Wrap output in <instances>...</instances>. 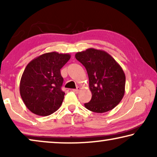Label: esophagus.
<instances>
[{"mask_svg":"<svg viewBox=\"0 0 157 157\" xmlns=\"http://www.w3.org/2000/svg\"><path fill=\"white\" fill-rule=\"evenodd\" d=\"M80 90H81V87L77 86L76 89H74V90H73V91H74L75 92V93H78V92L79 91H80Z\"/></svg>","mask_w":157,"mask_h":157,"instance_id":"obj_1","label":"esophagus"}]
</instances>
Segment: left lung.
I'll return each instance as SVG.
<instances>
[{
    "label": "left lung",
    "mask_w": 157,
    "mask_h": 157,
    "mask_svg": "<svg viewBox=\"0 0 157 157\" xmlns=\"http://www.w3.org/2000/svg\"><path fill=\"white\" fill-rule=\"evenodd\" d=\"M76 59L85 66L89 79L91 101L86 108L96 113H104L117 106L125 93L126 76L115 59L106 51L88 48L78 52Z\"/></svg>",
    "instance_id": "obj_1"
}]
</instances>
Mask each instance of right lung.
<instances>
[{"label":"right lung","mask_w":157,"mask_h":157,"mask_svg":"<svg viewBox=\"0 0 157 157\" xmlns=\"http://www.w3.org/2000/svg\"><path fill=\"white\" fill-rule=\"evenodd\" d=\"M68 53H46L30 62L20 82V94L25 106L36 115L46 117L56 111L65 93L61 68L70 59Z\"/></svg>","instance_id":"add662e5"}]
</instances>
